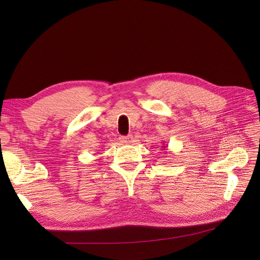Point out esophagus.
Masks as SVG:
<instances>
[{"instance_id": "34e87169", "label": "esophagus", "mask_w": 260, "mask_h": 260, "mask_svg": "<svg viewBox=\"0 0 260 260\" xmlns=\"http://www.w3.org/2000/svg\"><path fill=\"white\" fill-rule=\"evenodd\" d=\"M132 136H131V134H129V136H126V137H120V141L122 142V143H127V144H128V143H131L132 142Z\"/></svg>"}]
</instances>
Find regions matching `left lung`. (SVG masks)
I'll return each mask as SVG.
<instances>
[{"label":"left lung","mask_w":260,"mask_h":260,"mask_svg":"<svg viewBox=\"0 0 260 260\" xmlns=\"http://www.w3.org/2000/svg\"><path fill=\"white\" fill-rule=\"evenodd\" d=\"M162 148H167V146H162Z\"/></svg>","instance_id":"1"}]
</instances>
